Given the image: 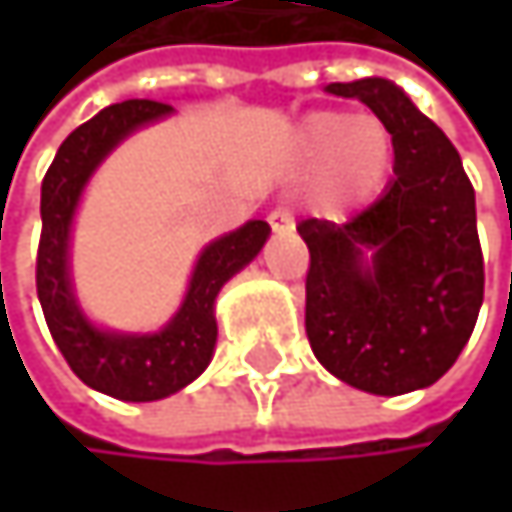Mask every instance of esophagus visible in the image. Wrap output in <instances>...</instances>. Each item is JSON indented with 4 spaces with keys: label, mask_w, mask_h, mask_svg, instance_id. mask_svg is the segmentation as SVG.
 Returning <instances> with one entry per match:
<instances>
[{
    "label": "esophagus",
    "mask_w": 512,
    "mask_h": 512,
    "mask_svg": "<svg viewBox=\"0 0 512 512\" xmlns=\"http://www.w3.org/2000/svg\"><path fill=\"white\" fill-rule=\"evenodd\" d=\"M266 222H269V228H272L275 234H284V231L293 228V213H290L287 207H275V210L266 216Z\"/></svg>",
    "instance_id": "esophagus-1"
}]
</instances>
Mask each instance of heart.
I'll return each mask as SVG.
<instances>
[{
    "label": "heart",
    "mask_w": 512,
    "mask_h": 512,
    "mask_svg": "<svg viewBox=\"0 0 512 512\" xmlns=\"http://www.w3.org/2000/svg\"><path fill=\"white\" fill-rule=\"evenodd\" d=\"M302 142L311 156H326L323 189L329 201H361L376 195L394 162V139L388 127L367 115L317 112L305 121Z\"/></svg>",
    "instance_id": "obj_1"
}]
</instances>
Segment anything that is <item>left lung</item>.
Returning <instances> with one entry per match:
<instances>
[{"instance_id": "left-lung-1", "label": "left lung", "mask_w": 512, "mask_h": 512, "mask_svg": "<svg viewBox=\"0 0 512 512\" xmlns=\"http://www.w3.org/2000/svg\"><path fill=\"white\" fill-rule=\"evenodd\" d=\"M394 139V180L338 225L302 219L305 332L317 361L370 394L433 385L468 344L483 302L474 186L448 136L388 79L332 82ZM373 251L374 266L360 263Z\"/></svg>"}]
</instances>
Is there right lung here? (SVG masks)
I'll use <instances>...</instances> for the list:
<instances>
[{"mask_svg":"<svg viewBox=\"0 0 512 512\" xmlns=\"http://www.w3.org/2000/svg\"><path fill=\"white\" fill-rule=\"evenodd\" d=\"M168 112L171 106L159 100H124L103 109L61 142L41 183L44 228L35 281L52 341L85 385L133 403L159 400L180 391L210 364L216 347V293L260 252L269 237V225L255 219L240 231L210 243L195 263L183 308L156 335H115L94 329L82 317L67 275L70 222L82 186L100 159L124 136Z\"/></svg>","mask_w":512,"mask_h":512,"instance_id":"add662e5","label":"right lung"}]
</instances>
